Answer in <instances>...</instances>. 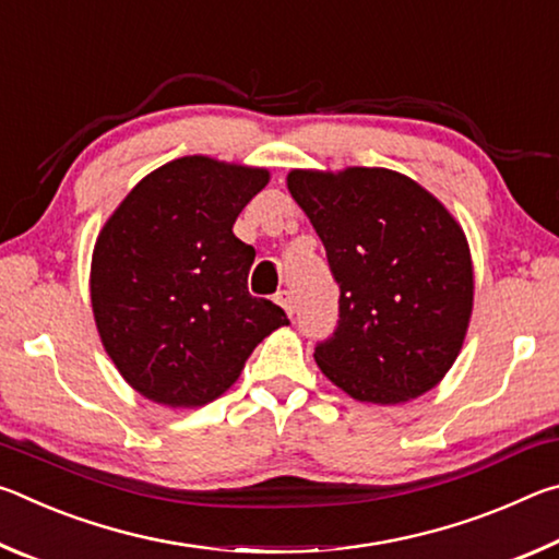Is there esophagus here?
Segmentation results:
<instances>
[{
    "instance_id": "34e87169",
    "label": "esophagus",
    "mask_w": 559,
    "mask_h": 559,
    "mask_svg": "<svg viewBox=\"0 0 559 559\" xmlns=\"http://www.w3.org/2000/svg\"><path fill=\"white\" fill-rule=\"evenodd\" d=\"M276 302H278V306H281L283 310H286L288 316H293V293H290V290H286V288L278 290V293H276Z\"/></svg>"
}]
</instances>
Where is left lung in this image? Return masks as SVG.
<instances>
[{
    "mask_svg": "<svg viewBox=\"0 0 559 559\" xmlns=\"http://www.w3.org/2000/svg\"><path fill=\"white\" fill-rule=\"evenodd\" d=\"M293 200L340 286L316 362L353 400L402 404L441 382L473 310L468 241L437 197L384 167L293 169Z\"/></svg>",
    "mask_w": 559,
    "mask_h": 559,
    "instance_id": "8db88e82",
    "label": "left lung"
}]
</instances>
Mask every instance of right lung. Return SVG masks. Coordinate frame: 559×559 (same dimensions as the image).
Returning a JSON list of instances; mask_svg holds the SVG:
<instances>
[{
    "label": "right lung",
    "mask_w": 559,
    "mask_h": 559,
    "mask_svg": "<svg viewBox=\"0 0 559 559\" xmlns=\"http://www.w3.org/2000/svg\"><path fill=\"white\" fill-rule=\"evenodd\" d=\"M269 169L192 155L150 173L98 234L91 302L103 347L126 382L165 406H204L239 380L288 318L253 298V246L236 216Z\"/></svg>",
    "instance_id": "right-lung-1"
}]
</instances>
